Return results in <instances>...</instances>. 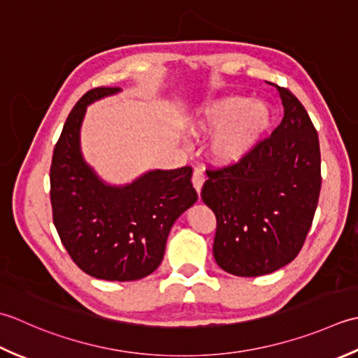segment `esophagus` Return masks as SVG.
<instances>
[{
    "label": "esophagus",
    "mask_w": 358,
    "mask_h": 358,
    "mask_svg": "<svg viewBox=\"0 0 358 358\" xmlns=\"http://www.w3.org/2000/svg\"><path fill=\"white\" fill-rule=\"evenodd\" d=\"M203 180H206V176H203V173L201 170H194L192 182H193V187H194L196 192H198V194L201 193V188L203 185Z\"/></svg>",
    "instance_id": "obj_1"
}]
</instances>
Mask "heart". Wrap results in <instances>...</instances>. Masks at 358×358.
Masks as SVG:
<instances>
[{
	"label": "heart",
	"mask_w": 358,
	"mask_h": 358,
	"mask_svg": "<svg viewBox=\"0 0 358 358\" xmlns=\"http://www.w3.org/2000/svg\"><path fill=\"white\" fill-rule=\"evenodd\" d=\"M272 122L273 108L267 101L227 94L196 106L189 115V131L196 136L213 134L210 157L220 165H233L257 148Z\"/></svg>",
	"instance_id": "obj_1"
}]
</instances>
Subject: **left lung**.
I'll list each match as a JSON object with an SVG mask.
<instances>
[{"label":"left lung","mask_w":358,"mask_h":358,"mask_svg":"<svg viewBox=\"0 0 358 358\" xmlns=\"http://www.w3.org/2000/svg\"><path fill=\"white\" fill-rule=\"evenodd\" d=\"M276 90L284 106L280 127L241 162L207 171L201 192L216 215V264L236 276L272 273L296 257L322 188L309 114L290 91Z\"/></svg>","instance_id":"obj_1"}]
</instances>
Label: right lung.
<instances>
[{
  "instance_id": "1",
  "label": "right lung",
  "mask_w": 358,
  "mask_h": 358,
  "mask_svg": "<svg viewBox=\"0 0 358 358\" xmlns=\"http://www.w3.org/2000/svg\"><path fill=\"white\" fill-rule=\"evenodd\" d=\"M119 92L120 87L87 91L68 115L50 165V202L64 249L85 273L136 281L159 267L173 224L198 194L189 166L150 170L113 185L86 162L80 142L86 109Z\"/></svg>"
}]
</instances>
